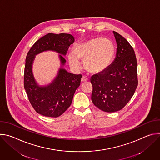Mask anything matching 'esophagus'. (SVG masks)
<instances>
[{
  "instance_id": "esophagus-1",
  "label": "esophagus",
  "mask_w": 160,
  "mask_h": 160,
  "mask_svg": "<svg viewBox=\"0 0 160 160\" xmlns=\"http://www.w3.org/2000/svg\"><path fill=\"white\" fill-rule=\"evenodd\" d=\"M88 80V79L85 77H82V79H81V82H87Z\"/></svg>"
}]
</instances>
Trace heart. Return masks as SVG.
<instances>
[{"mask_svg":"<svg viewBox=\"0 0 160 160\" xmlns=\"http://www.w3.org/2000/svg\"><path fill=\"white\" fill-rule=\"evenodd\" d=\"M115 54V46L107 38H95L76 45L68 55L70 66L75 70L81 67L83 60L85 69L92 73H101L109 66Z\"/></svg>","mask_w":160,"mask_h":160,"instance_id":"b5f03b06","label":"heart"}]
</instances>
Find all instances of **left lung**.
<instances>
[{"mask_svg":"<svg viewBox=\"0 0 160 160\" xmlns=\"http://www.w3.org/2000/svg\"><path fill=\"white\" fill-rule=\"evenodd\" d=\"M112 32L117 44L116 58L104 72L90 78L92 102L108 112L122 109L131 99L138 85L135 52L125 38Z\"/></svg>","mask_w":160,"mask_h":160,"instance_id":"1","label":"left lung"}]
</instances>
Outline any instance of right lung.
Masks as SVG:
<instances>
[{"label":"right lung","instance_id":"1","mask_svg":"<svg viewBox=\"0 0 160 160\" xmlns=\"http://www.w3.org/2000/svg\"><path fill=\"white\" fill-rule=\"evenodd\" d=\"M74 42L75 38L70 34L48 33L38 39L27 54L24 87L32 106L43 116L53 118L61 116L70 106L75 91L80 85L82 75L68 72L63 68L66 63L64 56ZM48 50L59 54L61 66L50 84L40 86L33 75L32 65L36 55Z\"/></svg>","mask_w":160,"mask_h":160}]
</instances>
